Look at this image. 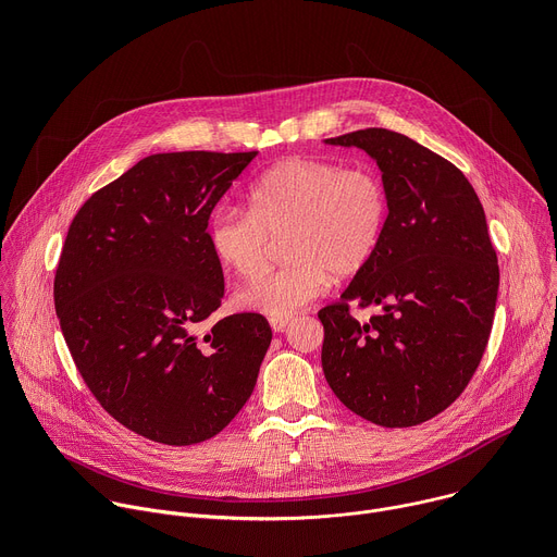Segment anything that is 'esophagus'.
<instances>
[{
	"label": "esophagus",
	"mask_w": 557,
	"mask_h": 557,
	"mask_svg": "<svg viewBox=\"0 0 557 557\" xmlns=\"http://www.w3.org/2000/svg\"><path fill=\"white\" fill-rule=\"evenodd\" d=\"M271 329L275 331V333H284L286 331V326L293 322V317H271Z\"/></svg>",
	"instance_id": "1"
}]
</instances>
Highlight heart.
Wrapping results in <instances>:
<instances>
[{"label":"heart","mask_w":557,"mask_h":557,"mask_svg":"<svg viewBox=\"0 0 557 557\" xmlns=\"http://www.w3.org/2000/svg\"><path fill=\"white\" fill-rule=\"evenodd\" d=\"M249 211H213L207 240L218 262L237 277L264 271L271 237L284 232L290 262L251 280L235 306L267 317H288L322 297L333 273L352 275L374 256L387 215L383 183L368 170H344L322 158H288L249 189Z\"/></svg>","instance_id":"obj_1"}]
</instances>
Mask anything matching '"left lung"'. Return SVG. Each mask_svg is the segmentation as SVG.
I'll return each instance as SVG.
<instances>
[{"mask_svg":"<svg viewBox=\"0 0 557 557\" xmlns=\"http://www.w3.org/2000/svg\"><path fill=\"white\" fill-rule=\"evenodd\" d=\"M326 143L376 161L387 218L370 262L317 312L324 374L361 419L412 428L458 399L487 348L500 273L485 211L458 168L399 132L368 127ZM352 300L382 314L361 325Z\"/></svg>","mask_w":557,"mask_h":557,"instance_id":"obj_1","label":"left lung"}]
</instances>
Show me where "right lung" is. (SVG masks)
I'll list each match as a JSON object with an SVG mask.
<instances>
[{
    "label": "right lung",
    "instance_id": "1",
    "mask_svg": "<svg viewBox=\"0 0 557 557\" xmlns=\"http://www.w3.org/2000/svg\"><path fill=\"white\" fill-rule=\"evenodd\" d=\"M256 156H147L67 228L54 275L61 333L101 408L149 441L215 436L256 387L273 337L260 312L228 314L198 335L224 295L209 215Z\"/></svg>",
    "mask_w": 557,
    "mask_h": 557
}]
</instances>
